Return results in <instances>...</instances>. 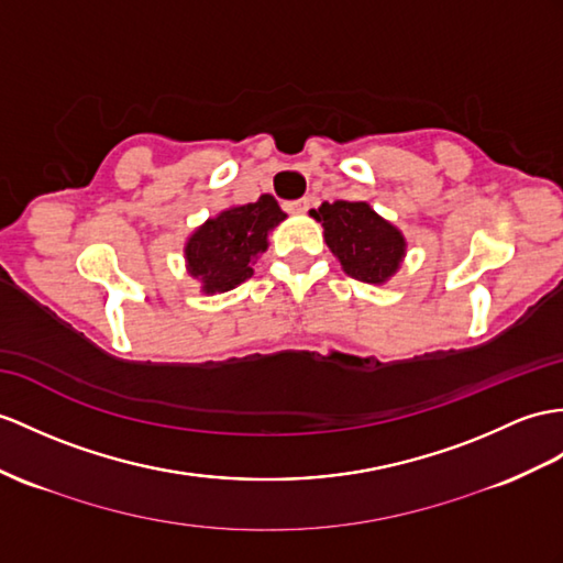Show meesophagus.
Returning <instances> with one entry per match:
<instances>
[{"label":"esophagus","mask_w":563,"mask_h":563,"mask_svg":"<svg viewBox=\"0 0 563 563\" xmlns=\"http://www.w3.org/2000/svg\"><path fill=\"white\" fill-rule=\"evenodd\" d=\"M308 208H310V200H308V198H298V200L286 202V210H289V212H296V214H303V212H308Z\"/></svg>","instance_id":"esophagus-1"}]
</instances>
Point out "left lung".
I'll use <instances>...</instances> for the list:
<instances>
[{
	"mask_svg": "<svg viewBox=\"0 0 563 563\" xmlns=\"http://www.w3.org/2000/svg\"><path fill=\"white\" fill-rule=\"evenodd\" d=\"M310 214L322 222L324 241L349 277L365 284H385L399 269L406 239L367 202H322Z\"/></svg>",
	"mask_w": 563,
	"mask_h": 563,
	"instance_id": "obj_1",
	"label": "left lung"
}]
</instances>
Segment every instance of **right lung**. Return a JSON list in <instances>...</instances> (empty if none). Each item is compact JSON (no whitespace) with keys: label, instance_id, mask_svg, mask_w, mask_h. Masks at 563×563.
Wrapping results in <instances>:
<instances>
[{"label":"right lung","instance_id":"1","mask_svg":"<svg viewBox=\"0 0 563 563\" xmlns=\"http://www.w3.org/2000/svg\"><path fill=\"white\" fill-rule=\"evenodd\" d=\"M286 214L272 196L236 205L208 219L186 241V267L200 279L205 294H224L253 277V265L267 251L269 231Z\"/></svg>","mask_w":563,"mask_h":563}]
</instances>
